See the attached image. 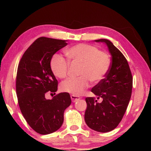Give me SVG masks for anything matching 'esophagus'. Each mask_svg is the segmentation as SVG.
I'll return each instance as SVG.
<instances>
[{
    "label": "esophagus",
    "instance_id": "1",
    "mask_svg": "<svg viewBox=\"0 0 151 151\" xmlns=\"http://www.w3.org/2000/svg\"><path fill=\"white\" fill-rule=\"evenodd\" d=\"M70 98L71 99H72L73 102H76L78 101L79 99H81V97L79 96H77V95H75V94H71L70 95Z\"/></svg>",
    "mask_w": 151,
    "mask_h": 151
}]
</instances>
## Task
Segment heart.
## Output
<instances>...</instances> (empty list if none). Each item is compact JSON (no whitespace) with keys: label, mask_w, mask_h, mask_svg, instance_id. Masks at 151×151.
Segmentation results:
<instances>
[{"label":"heart","mask_w":151,"mask_h":151,"mask_svg":"<svg viewBox=\"0 0 151 151\" xmlns=\"http://www.w3.org/2000/svg\"><path fill=\"white\" fill-rule=\"evenodd\" d=\"M70 62L80 64L76 78H69L60 84L63 92L78 95L90 86L91 81L98 83L105 77L111 66V58L104 51L99 50L93 45L81 43L65 50ZM50 70L58 78H65L68 75L69 63L65 58L55 55L50 63Z\"/></svg>","instance_id":"1"}]
</instances>
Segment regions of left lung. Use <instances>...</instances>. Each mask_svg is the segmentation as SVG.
I'll return each mask as SVG.
<instances>
[{"instance_id":"1","label":"left lung","mask_w":151,"mask_h":151,"mask_svg":"<svg viewBox=\"0 0 151 151\" xmlns=\"http://www.w3.org/2000/svg\"><path fill=\"white\" fill-rule=\"evenodd\" d=\"M106 43L112 56L108 73L91 89L95 97L85 99L87 108L85 120L94 131L106 132L118 126L123 117L131 99L132 76L129 63L122 53L110 40H96ZM102 99L99 103L97 99Z\"/></svg>"}]
</instances>
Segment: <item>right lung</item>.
I'll return each instance as SVG.
<instances>
[{"instance_id": "obj_1", "label": "right lung", "mask_w": 151, "mask_h": 151, "mask_svg": "<svg viewBox=\"0 0 151 151\" xmlns=\"http://www.w3.org/2000/svg\"><path fill=\"white\" fill-rule=\"evenodd\" d=\"M67 45L65 40L40 37L25 51L18 66L16 91L22 115L40 134H48L62 126L65 110L71 104L69 93L56 94L58 81L50 70L52 56ZM55 94L47 99L46 94Z\"/></svg>"}]
</instances>
